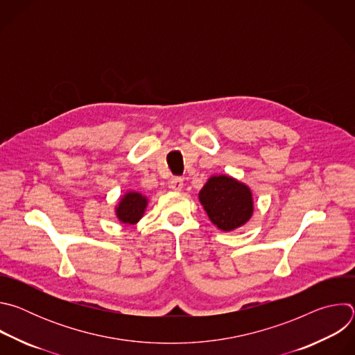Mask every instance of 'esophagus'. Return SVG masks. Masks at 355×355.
Wrapping results in <instances>:
<instances>
[{"mask_svg": "<svg viewBox=\"0 0 355 355\" xmlns=\"http://www.w3.org/2000/svg\"><path fill=\"white\" fill-rule=\"evenodd\" d=\"M184 187V180L180 178V177H175V178H171L170 181V188L173 191H181Z\"/></svg>", "mask_w": 355, "mask_h": 355, "instance_id": "obj_1", "label": "esophagus"}]
</instances>
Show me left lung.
Masks as SVG:
<instances>
[{"mask_svg": "<svg viewBox=\"0 0 355 355\" xmlns=\"http://www.w3.org/2000/svg\"><path fill=\"white\" fill-rule=\"evenodd\" d=\"M198 198L211 222L223 232L239 229L250 220L254 211L248 185L230 175H212Z\"/></svg>", "mask_w": 355, "mask_h": 355, "instance_id": "8db88e82", "label": "left lung"}]
</instances>
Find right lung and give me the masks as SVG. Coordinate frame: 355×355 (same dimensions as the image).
Segmentation results:
<instances>
[{
  "label": "right lung",
  "mask_w": 355,
  "mask_h": 355,
  "mask_svg": "<svg viewBox=\"0 0 355 355\" xmlns=\"http://www.w3.org/2000/svg\"><path fill=\"white\" fill-rule=\"evenodd\" d=\"M147 207V198L136 191L126 192L119 204L115 207V214L119 222L125 225H136L144 215Z\"/></svg>",
  "instance_id": "add662e5"
}]
</instances>
